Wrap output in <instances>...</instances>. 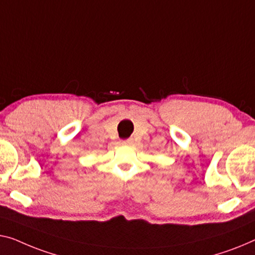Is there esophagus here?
I'll return each instance as SVG.
<instances>
[{"label": "esophagus", "instance_id": "1", "mask_svg": "<svg viewBox=\"0 0 255 255\" xmlns=\"http://www.w3.org/2000/svg\"><path fill=\"white\" fill-rule=\"evenodd\" d=\"M121 143H123V144H131L132 143V139L131 138L124 139V140H121Z\"/></svg>", "mask_w": 255, "mask_h": 255}]
</instances>
